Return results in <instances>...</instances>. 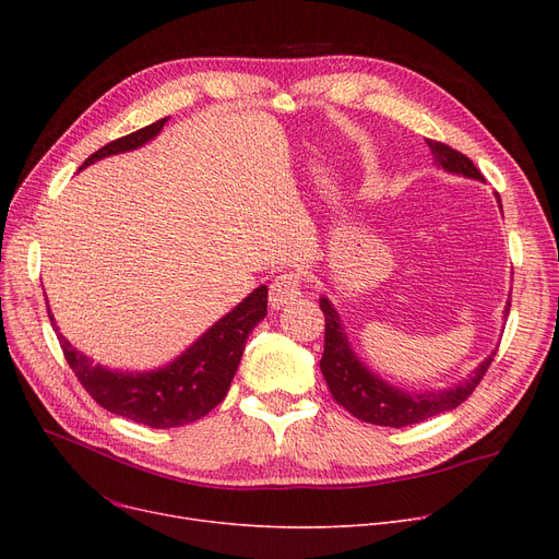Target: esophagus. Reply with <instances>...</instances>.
I'll list each match as a JSON object with an SVG mask.
<instances>
[{
    "instance_id": "esophagus-1",
    "label": "esophagus",
    "mask_w": 559,
    "mask_h": 559,
    "mask_svg": "<svg viewBox=\"0 0 559 559\" xmlns=\"http://www.w3.org/2000/svg\"><path fill=\"white\" fill-rule=\"evenodd\" d=\"M301 297V278L295 272L278 274L270 285V304L274 310L297 301Z\"/></svg>"
}]
</instances>
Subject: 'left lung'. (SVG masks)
I'll return each instance as SVG.
<instances>
[{
	"label": "left lung",
	"instance_id": "1",
	"mask_svg": "<svg viewBox=\"0 0 559 559\" xmlns=\"http://www.w3.org/2000/svg\"><path fill=\"white\" fill-rule=\"evenodd\" d=\"M430 152L435 156V163L453 174H462L466 179H476L485 181L478 167L468 160L464 154H460L453 146L437 142V140H426ZM498 199V194H496ZM501 203V199H498ZM321 312H324L326 319V329H324V356L319 360L321 373L326 378V385L333 394V399L348 409L350 415L365 424L373 426H390V428H403V426H413L421 424L430 417H437L442 413H449V409H455L462 405L472 392L478 388L483 376L487 373L491 360L496 354L485 358L478 369L462 380L460 385L442 392H405L399 388L388 385L383 378H378L371 373L358 356L350 350V344L346 340L344 326L340 314L333 310L329 299L319 301ZM510 312V304L506 308V314Z\"/></svg>",
	"mask_w": 559,
	"mask_h": 559
}]
</instances>
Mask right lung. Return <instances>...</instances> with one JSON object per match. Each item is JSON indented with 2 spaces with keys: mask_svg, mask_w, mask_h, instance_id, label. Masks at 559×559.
<instances>
[{
  "mask_svg": "<svg viewBox=\"0 0 559 559\" xmlns=\"http://www.w3.org/2000/svg\"><path fill=\"white\" fill-rule=\"evenodd\" d=\"M165 122L167 117L108 142L91 158H85L81 169L99 158L138 150L156 138ZM264 314H267V285H260L186 348V354L167 367L142 373L110 371L102 365H93V360L76 350L61 333H58V342H61L63 356L81 380L83 390L108 413L150 428H176L205 417L224 401L230 380L238 371L247 337ZM49 319L58 331L51 312Z\"/></svg>",
  "mask_w": 559,
  "mask_h": 559,
  "instance_id": "1",
  "label": "right lung"
}]
</instances>
